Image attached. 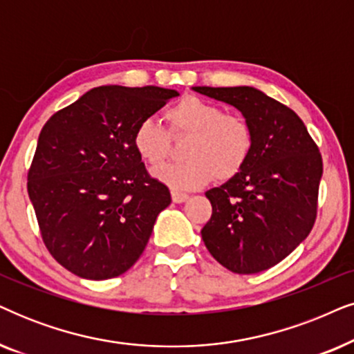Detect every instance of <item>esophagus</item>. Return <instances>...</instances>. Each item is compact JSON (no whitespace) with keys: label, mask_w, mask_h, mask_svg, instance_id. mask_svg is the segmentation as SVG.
<instances>
[{"label":"esophagus","mask_w":354,"mask_h":354,"mask_svg":"<svg viewBox=\"0 0 354 354\" xmlns=\"http://www.w3.org/2000/svg\"><path fill=\"white\" fill-rule=\"evenodd\" d=\"M172 201L174 203H183V201L188 200V195L187 194H182V192H172Z\"/></svg>","instance_id":"1"}]
</instances>
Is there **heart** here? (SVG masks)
<instances>
[{
  "instance_id": "1",
  "label": "heart",
  "mask_w": 354,
  "mask_h": 354,
  "mask_svg": "<svg viewBox=\"0 0 354 354\" xmlns=\"http://www.w3.org/2000/svg\"><path fill=\"white\" fill-rule=\"evenodd\" d=\"M172 136H188L183 162L166 164L154 177L174 190H195L214 176L227 180L244 167L252 153L254 135L249 122L236 113H224L208 100L187 95L164 113ZM153 118H143L133 131V146L145 162L159 166L169 154L171 138Z\"/></svg>"
}]
</instances>
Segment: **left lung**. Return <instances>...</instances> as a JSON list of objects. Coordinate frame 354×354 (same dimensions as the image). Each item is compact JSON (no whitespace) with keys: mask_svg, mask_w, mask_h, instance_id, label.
Instances as JSON below:
<instances>
[{"mask_svg":"<svg viewBox=\"0 0 354 354\" xmlns=\"http://www.w3.org/2000/svg\"><path fill=\"white\" fill-rule=\"evenodd\" d=\"M194 91L241 110L254 135L244 167L205 194L213 213L201 237L223 267L260 273L309 236L317 216L322 156L296 112L255 87Z\"/></svg>","mask_w":354,"mask_h":354,"instance_id":"8db88e82","label":"left lung"}]
</instances>
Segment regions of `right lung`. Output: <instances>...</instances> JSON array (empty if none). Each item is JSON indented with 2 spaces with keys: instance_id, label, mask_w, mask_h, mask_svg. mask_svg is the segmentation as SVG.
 <instances>
[{
  "instance_id": "obj_1",
  "label": "right lung",
  "mask_w": 354,
  "mask_h": 354,
  "mask_svg": "<svg viewBox=\"0 0 354 354\" xmlns=\"http://www.w3.org/2000/svg\"><path fill=\"white\" fill-rule=\"evenodd\" d=\"M177 91L100 86L48 118L27 174L44 244L86 279H109L143 254L171 192L146 171L133 146L143 118Z\"/></svg>"
}]
</instances>
